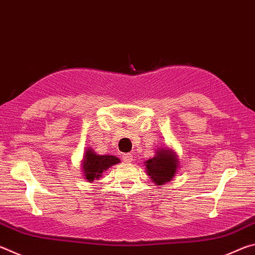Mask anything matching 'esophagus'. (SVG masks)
Listing matches in <instances>:
<instances>
[{
    "instance_id": "obj_1",
    "label": "esophagus",
    "mask_w": 255,
    "mask_h": 255,
    "mask_svg": "<svg viewBox=\"0 0 255 255\" xmlns=\"http://www.w3.org/2000/svg\"><path fill=\"white\" fill-rule=\"evenodd\" d=\"M123 161L125 163H130L132 161V155L130 153H126L123 155Z\"/></svg>"
}]
</instances>
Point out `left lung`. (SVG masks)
I'll list each match as a JSON object with an SVG mask.
<instances>
[{
	"mask_svg": "<svg viewBox=\"0 0 255 255\" xmlns=\"http://www.w3.org/2000/svg\"><path fill=\"white\" fill-rule=\"evenodd\" d=\"M178 162L175 155L169 149H161L156 156L146 161V169L153 182L162 185L173 178Z\"/></svg>",
	"mask_w": 255,
	"mask_h": 255,
	"instance_id": "8db88e82",
	"label": "left lung"
}]
</instances>
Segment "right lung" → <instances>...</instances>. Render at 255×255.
I'll list each match as a JSON object with an SVG mask.
<instances>
[{
  "mask_svg": "<svg viewBox=\"0 0 255 255\" xmlns=\"http://www.w3.org/2000/svg\"><path fill=\"white\" fill-rule=\"evenodd\" d=\"M119 163V158L111 155H97L92 150H88L85 154L83 170L85 178L89 181L99 179L103 171L109 169L114 164Z\"/></svg>",
  "mask_w": 255,
  "mask_h": 255,
  "instance_id": "1",
  "label": "right lung"
}]
</instances>
